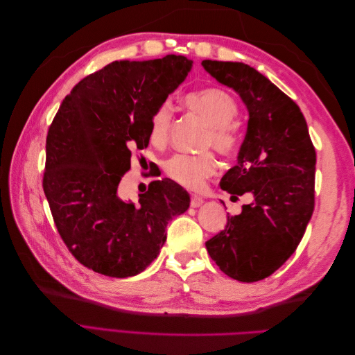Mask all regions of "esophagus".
<instances>
[{"mask_svg":"<svg viewBox=\"0 0 355 355\" xmlns=\"http://www.w3.org/2000/svg\"><path fill=\"white\" fill-rule=\"evenodd\" d=\"M202 204V198L201 197H198V196H191V207H194V209H197V207H200Z\"/></svg>","mask_w":355,"mask_h":355,"instance_id":"esophagus-1","label":"esophagus"}]
</instances>
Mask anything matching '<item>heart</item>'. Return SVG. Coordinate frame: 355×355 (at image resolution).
Instances as JSON below:
<instances>
[{
    "instance_id": "obj_1",
    "label": "heart",
    "mask_w": 355,
    "mask_h": 355,
    "mask_svg": "<svg viewBox=\"0 0 355 355\" xmlns=\"http://www.w3.org/2000/svg\"><path fill=\"white\" fill-rule=\"evenodd\" d=\"M185 105L198 114L210 128L206 145H211L223 155H232L239 148V135L232 121L239 115V105L232 96L220 89H201L185 96ZM171 108L167 102L158 105L149 116L148 136L155 146H163L170 133ZM216 158L211 153L198 155L176 154L170 157L164 170L178 185L188 189H200L206 179L216 171Z\"/></svg>"
}]
</instances>
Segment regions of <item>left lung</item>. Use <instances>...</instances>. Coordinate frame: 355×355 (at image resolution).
<instances>
[{
    "label": "left lung",
    "mask_w": 355,
    "mask_h": 355,
    "mask_svg": "<svg viewBox=\"0 0 355 355\" xmlns=\"http://www.w3.org/2000/svg\"><path fill=\"white\" fill-rule=\"evenodd\" d=\"M201 65L237 92L249 111L239 163L223 175L220 188L231 198L253 196L206 247L222 272L254 283L275 272L304 237L314 211L315 149L299 106L265 75L241 62Z\"/></svg>",
    "instance_id": "left-lung-1"
}]
</instances>
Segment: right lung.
I'll return each instance as SVG.
<instances>
[{
	"label": "right lung",
	"mask_w": 355,
	"mask_h": 355,
	"mask_svg": "<svg viewBox=\"0 0 355 355\" xmlns=\"http://www.w3.org/2000/svg\"><path fill=\"white\" fill-rule=\"evenodd\" d=\"M192 60L112 62L63 99L46 144L42 188L75 259L106 277L142 272L164 245L168 220L189 207L171 179L153 180L139 202L118 196L133 151L149 144V116L184 83Z\"/></svg>",
	"instance_id": "right-lung-1"
}]
</instances>
